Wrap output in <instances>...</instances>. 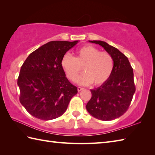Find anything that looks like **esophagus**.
Returning <instances> with one entry per match:
<instances>
[{"label": "esophagus", "mask_w": 155, "mask_h": 155, "mask_svg": "<svg viewBox=\"0 0 155 155\" xmlns=\"http://www.w3.org/2000/svg\"><path fill=\"white\" fill-rule=\"evenodd\" d=\"M77 89H78V91H82V90H83V89H84V88H83V87H78L77 88Z\"/></svg>", "instance_id": "esophagus-1"}]
</instances>
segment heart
<instances>
[{
	"label": "heart",
	"instance_id": "obj_1",
	"mask_svg": "<svg viewBox=\"0 0 155 155\" xmlns=\"http://www.w3.org/2000/svg\"><path fill=\"white\" fill-rule=\"evenodd\" d=\"M61 66L68 79L72 81H77L83 67L85 72L78 78L77 83L82 85L93 83L95 85H101L110 77L114 62L108 52L87 45L77 50L75 57L64 54L61 60Z\"/></svg>",
	"mask_w": 155,
	"mask_h": 155
}]
</instances>
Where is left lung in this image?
I'll list each match as a JSON object with an SVG mask.
<instances>
[{
    "instance_id": "left-lung-1",
    "label": "left lung",
    "mask_w": 155,
    "mask_h": 155,
    "mask_svg": "<svg viewBox=\"0 0 155 155\" xmlns=\"http://www.w3.org/2000/svg\"><path fill=\"white\" fill-rule=\"evenodd\" d=\"M102 46L113 57V70L104 83L91 90L92 97L87 110L102 120H112L123 115L129 107L135 92L134 74L128 58L117 48L101 41H89Z\"/></svg>"
}]
</instances>
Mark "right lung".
<instances>
[{
	"label": "right lung",
	"instance_id": "add662e5",
	"mask_svg": "<svg viewBox=\"0 0 155 155\" xmlns=\"http://www.w3.org/2000/svg\"><path fill=\"white\" fill-rule=\"evenodd\" d=\"M78 42H48L29 54L22 65L17 81L19 100L32 116L45 120L61 117L78 93L61 66L63 56Z\"/></svg>",
	"mask_w": 155,
	"mask_h": 155
}]
</instances>
